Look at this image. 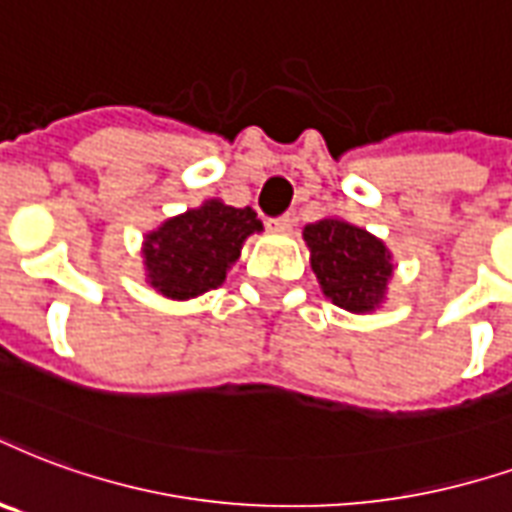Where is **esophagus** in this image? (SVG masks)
<instances>
[{
  "instance_id": "1",
  "label": "esophagus",
  "mask_w": 512,
  "mask_h": 512,
  "mask_svg": "<svg viewBox=\"0 0 512 512\" xmlns=\"http://www.w3.org/2000/svg\"><path fill=\"white\" fill-rule=\"evenodd\" d=\"M268 225H271V230H279V233H287V230L293 227V214H282V217L271 219Z\"/></svg>"
}]
</instances>
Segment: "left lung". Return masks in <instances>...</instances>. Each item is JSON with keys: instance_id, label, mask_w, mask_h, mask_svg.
<instances>
[{"instance_id": "8db88e82", "label": "left lung", "mask_w": 512, "mask_h": 512, "mask_svg": "<svg viewBox=\"0 0 512 512\" xmlns=\"http://www.w3.org/2000/svg\"><path fill=\"white\" fill-rule=\"evenodd\" d=\"M312 268L323 293L347 312H372L393 274L391 255L382 241L342 219L306 225Z\"/></svg>"}]
</instances>
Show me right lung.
Here are the masks:
<instances>
[{
    "mask_svg": "<svg viewBox=\"0 0 512 512\" xmlns=\"http://www.w3.org/2000/svg\"><path fill=\"white\" fill-rule=\"evenodd\" d=\"M255 230H263V222L252 208H233L219 200L168 219L143 244L151 287L179 301L217 290L241 255L246 236Z\"/></svg>",
    "mask_w": 512,
    "mask_h": 512,
    "instance_id": "1",
    "label": "right lung"
}]
</instances>
